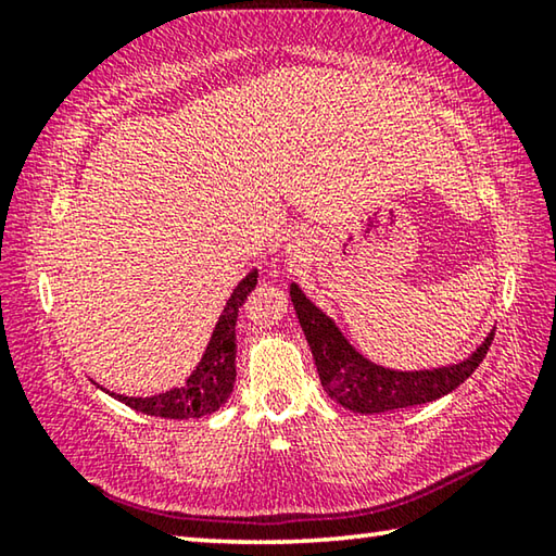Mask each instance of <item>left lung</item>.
<instances>
[{
	"label": "left lung",
	"instance_id": "left-lung-1",
	"mask_svg": "<svg viewBox=\"0 0 556 556\" xmlns=\"http://www.w3.org/2000/svg\"><path fill=\"white\" fill-rule=\"evenodd\" d=\"M289 296L301 331L312 348L326 394L357 414L407 409L414 404H427L444 397L481 365L495 336V328H491L485 341L460 363L441 365V368L431 370H392L355 351L333 318L326 316L294 281L289 287Z\"/></svg>",
	"mask_w": 556,
	"mask_h": 556
}]
</instances>
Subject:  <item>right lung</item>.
Listing matches in <instances>:
<instances>
[{"instance_id":"add662e5","label":"right lung","mask_w":556,"mask_h":556,"mask_svg":"<svg viewBox=\"0 0 556 556\" xmlns=\"http://www.w3.org/2000/svg\"><path fill=\"white\" fill-rule=\"evenodd\" d=\"M257 287V269H252L240 279V285L232 289V294L225 304L223 314L215 324L211 341L205 345L199 365L188 375L181 388H172L159 394H149V397H127V394L110 392L117 402L127 404V407L149 414V417H164V419H199L208 417V414L218 412L225 402H228L232 384H235V353H238V343H235V324H238V312L250 296V291Z\"/></svg>"}]
</instances>
